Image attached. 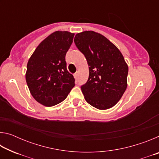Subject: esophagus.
I'll use <instances>...</instances> for the list:
<instances>
[{
  "label": "esophagus",
  "mask_w": 159,
  "mask_h": 159,
  "mask_svg": "<svg viewBox=\"0 0 159 159\" xmlns=\"http://www.w3.org/2000/svg\"><path fill=\"white\" fill-rule=\"evenodd\" d=\"M74 78L76 80L79 79V73H78V72H76V73L74 74Z\"/></svg>",
  "instance_id": "obj_1"
}]
</instances>
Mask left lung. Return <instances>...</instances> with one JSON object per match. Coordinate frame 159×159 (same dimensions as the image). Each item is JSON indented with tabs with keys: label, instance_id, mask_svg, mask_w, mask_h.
I'll return each instance as SVG.
<instances>
[{
	"label": "left lung",
	"instance_id": "1",
	"mask_svg": "<svg viewBox=\"0 0 159 159\" xmlns=\"http://www.w3.org/2000/svg\"><path fill=\"white\" fill-rule=\"evenodd\" d=\"M74 43L89 66V77L81 85L86 102L101 110L114 107L127 88L128 67L121 52L106 37L93 31L77 34Z\"/></svg>",
	"mask_w": 159,
	"mask_h": 159
}]
</instances>
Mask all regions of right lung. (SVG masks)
Masks as SVG:
<instances>
[{
    "label": "right lung",
    "instance_id": "right-lung-1",
    "mask_svg": "<svg viewBox=\"0 0 159 159\" xmlns=\"http://www.w3.org/2000/svg\"><path fill=\"white\" fill-rule=\"evenodd\" d=\"M74 36L68 31L54 32L39 45L29 60L26 83L31 95L43 105L60 103L75 86L65 60Z\"/></svg>",
    "mask_w": 159,
    "mask_h": 159
}]
</instances>
